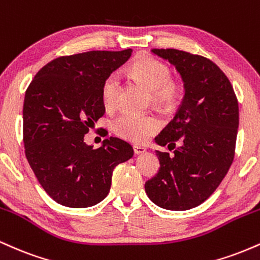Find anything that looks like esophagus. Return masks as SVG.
Returning <instances> with one entry per match:
<instances>
[{"label": "esophagus", "instance_id": "obj_1", "mask_svg": "<svg viewBox=\"0 0 260 260\" xmlns=\"http://www.w3.org/2000/svg\"><path fill=\"white\" fill-rule=\"evenodd\" d=\"M133 150L137 155H139V154H144L145 151H147V149H145L144 147H140V145H134Z\"/></svg>", "mask_w": 260, "mask_h": 260}]
</instances>
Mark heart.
<instances>
[{"mask_svg": "<svg viewBox=\"0 0 260 260\" xmlns=\"http://www.w3.org/2000/svg\"><path fill=\"white\" fill-rule=\"evenodd\" d=\"M127 76L149 90L153 105L161 110H172L182 96V84L170 78V71L162 62L150 56H140L127 68ZM118 82L110 76L101 88V99L106 109H113L117 103ZM159 128V121L153 115L122 113L112 122V129L121 138L133 143L145 142Z\"/></svg>", "mask_w": 260, "mask_h": 260, "instance_id": "obj_1", "label": "heart"}]
</instances>
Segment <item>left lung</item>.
<instances>
[{"label": "left lung", "mask_w": 260, "mask_h": 260, "mask_svg": "<svg viewBox=\"0 0 260 260\" xmlns=\"http://www.w3.org/2000/svg\"><path fill=\"white\" fill-rule=\"evenodd\" d=\"M151 52L175 66L184 96L174 120L155 143L160 169L145 182L151 202L168 210L198 207L219 187L235 156L238 103L225 73L210 59L175 49Z\"/></svg>", "instance_id": "obj_1"}]
</instances>
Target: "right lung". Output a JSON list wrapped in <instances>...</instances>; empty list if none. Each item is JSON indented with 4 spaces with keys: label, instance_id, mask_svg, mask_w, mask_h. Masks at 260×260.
<instances>
[{
    "label": "right lung",
    "instance_id": "1",
    "mask_svg": "<svg viewBox=\"0 0 260 260\" xmlns=\"http://www.w3.org/2000/svg\"><path fill=\"white\" fill-rule=\"evenodd\" d=\"M132 49L62 56L44 66L25 91L23 139L39 183L55 202L88 208L109 194L112 171L133 156L127 142L110 137L98 149L84 142L105 113L101 88Z\"/></svg>",
    "mask_w": 260,
    "mask_h": 260
}]
</instances>
